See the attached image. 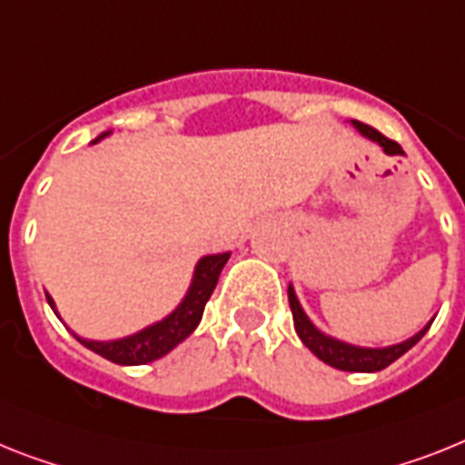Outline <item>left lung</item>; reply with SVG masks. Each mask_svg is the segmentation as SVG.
<instances>
[{"label": "left lung", "instance_id": "obj_1", "mask_svg": "<svg viewBox=\"0 0 465 465\" xmlns=\"http://www.w3.org/2000/svg\"><path fill=\"white\" fill-rule=\"evenodd\" d=\"M354 123V128L361 133V135L371 137L373 142H378L380 147L385 149L387 154H404L401 147H399L397 142L385 137L382 133H378L375 128L366 125L361 121H351ZM287 297H290V309H292V318H294V330H297L299 340L306 344V347L313 351V354L321 359L323 363L332 368H340V371H349V373H375V371H382L390 363H394L401 354H406L409 349L413 347L416 342H420V337L428 332L430 325H425L418 335H413L411 340H406L401 344H394V347H385V349H363V347H351V344H344L340 340H332V337L323 335L321 330H316V325L311 323L309 318H306L304 309L299 306L297 297H294V290L290 287L287 290Z\"/></svg>", "mask_w": 465, "mask_h": 465}]
</instances>
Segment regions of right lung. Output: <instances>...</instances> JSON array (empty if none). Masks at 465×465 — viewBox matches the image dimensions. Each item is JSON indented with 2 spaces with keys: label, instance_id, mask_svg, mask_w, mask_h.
I'll return each mask as SVG.
<instances>
[{
  "label": "right lung",
  "instance_id": "obj_1",
  "mask_svg": "<svg viewBox=\"0 0 465 465\" xmlns=\"http://www.w3.org/2000/svg\"><path fill=\"white\" fill-rule=\"evenodd\" d=\"M228 256L230 254L204 256V259L199 261L185 302L173 311L171 316L163 318L161 323L142 330V332L133 337H125V340H116V342H92V340H83V337H78V342L92 349L94 354L118 363V366H142V363L156 361V359L168 354L175 344L183 342L192 330L197 328L199 321H202V313H204L206 302H209V297L216 290L218 275L223 271ZM47 302L54 309V302L49 294Z\"/></svg>",
  "mask_w": 465,
  "mask_h": 465
}]
</instances>
